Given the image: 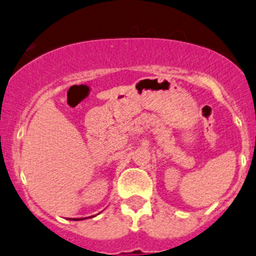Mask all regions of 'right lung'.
<instances>
[{
	"instance_id": "right-lung-1",
	"label": "right lung",
	"mask_w": 256,
	"mask_h": 256,
	"mask_svg": "<svg viewBox=\"0 0 256 256\" xmlns=\"http://www.w3.org/2000/svg\"><path fill=\"white\" fill-rule=\"evenodd\" d=\"M72 220H82V219H72Z\"/></svg>"
}]
</instances>
